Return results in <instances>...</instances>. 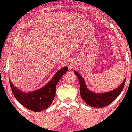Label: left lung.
I'll return each instance as SVG.
<instances>
[{"instance_id": "left-lung-1", "label": "left lung", "mask_w": 132, "mask_h": 132, "mask_svg": "<svg viewBox=\"0 0 132 132\" xmlns=\"http://www.w3.org/2000/svg\"><path fill=\"white\" fill-rule=\"evenodd\" d=\"M74 73L77 75L79 80L80 87V93L81 98L88 105L93 107L102 108L110 104L114 100L119 96L120 93L123 91L126 81V79L124 80L122 84L114 91L103 93V94H96L87 89L84 80L77 71H75Z\"/></svg>"}]
</instances>
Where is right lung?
Listing matches in <instances>:
<instances>
[{"label":"right lung","instance_id":"obj_1","mask_svg":"<svg viewBox=\"0 0 132 132\" xmlns=\"http://www.w3.org/2000/svg\"><path fill=\"white\" fill-rule=\"evenodd\" d=\"M68 70V67L62 68L55 74L51 80L43 87L34 92L25 93L16 88L9 80L11 88L16 99L25 108L34 112L42 111L52 103L55 95V87L62 77Z\"/></svg>","mask_w":132,"mask_h":132}]
</instances>
